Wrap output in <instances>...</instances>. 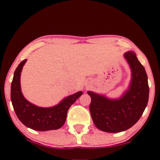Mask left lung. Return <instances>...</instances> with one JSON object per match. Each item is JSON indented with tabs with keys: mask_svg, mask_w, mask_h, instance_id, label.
Wrapping results in <instances>:
<instances>
[{
	"mask_svg": "<svg viewBox=\"0 0 160 160\" xmlns=\"http://www.w3.org/2000/svg\"><path fill=\"white\" fill-rule=\"evenodd\" d=\"M131 69L128 90L120 98L112 99L88 91L91 97L90 111L97 128L108 132H119L135 125L141 117L149 99L148 75L136 54L124 53Z\"/></svg>",
	"mask_w": 160,
	"mask_h": 160,
	"instance_id": "obj_1",
	"label": "left lung"
}]
</instances>
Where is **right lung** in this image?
I'll use <instances>...</instances> for the list:
<instances>
[{
	"mask_svg": "<svg viewBox=\"0 0 160 160\" xmlns=\"http://www.w3.org/2000/svg\"><path fill=\"white\" fill-rule=\"evenodd\" d=\"M27 59L18 65L11 83L10 97L16 115L22 123L35 131H46L61 128L70 106L82 94L80 91L66 97L58 104L48 108L37 107L28 102L21 91L20 75Z\"/></svg>",
	"mask_w": 160,
	"mask_h": 160,
	"instance_id": "obj_1",
	"label": "right lung"
}]
</instances>
